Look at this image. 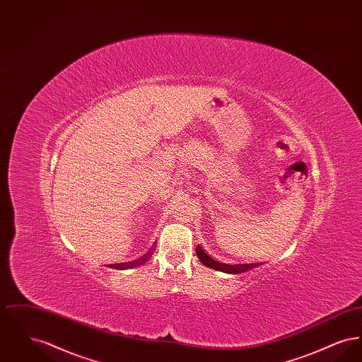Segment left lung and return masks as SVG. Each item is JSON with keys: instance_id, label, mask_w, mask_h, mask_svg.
I'll return each mask as SVG.
<instances>
[{"instance_id": "obj_1", "label": "left lung", "mask_w": 362, "mask_h": 362, "mask_svg": "<svg viewBox=\"0 0 362 362\" xmlns=\"http://www.w3.org/2000/svg\"><path fill=\"white\" fill-rule=\"evenodd\" d=\"M197 257L199 258L201 263H202V264H205L207 267L214 269V270H217V272L229 273V274H239V273H243V272L248 270V267H250V264H236V266H235V264H225V263H220V262H217V260L210 258V257L207 255L206 252L201 248V245H198V247H197ZM251 266H252V264H251Z\"/></svg>"}]
</instances>
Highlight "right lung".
<instances>
[{
  "instance_id": "add662e5",
  "label": "right lung",
  "mask_w": 362,
  "mask_h": 362,
  "mask_svg": "<svg viewBox=\"0 0 362 362\" xmlns=\"http://www.w3.org/2000/svg\"><path fill=\"white\" fill-rule=\"evenodd\" d=\"M145 259H146V258H144V260H145Z\"/></svg>"
}]
</instances>
